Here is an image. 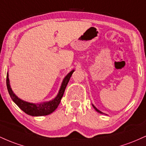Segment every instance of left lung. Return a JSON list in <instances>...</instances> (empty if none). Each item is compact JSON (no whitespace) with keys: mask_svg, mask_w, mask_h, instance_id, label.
<instances>
[{"mask_svg":"<svg viewBox=\"0 0 146 146\" xmlns=\"http://www.w3.org/2000/svg\"><path fill=\"white\" fill-rule=\"evenodd\" d=\"M92 105H93V108H95V110H96V111H97V112H98V113H101V114H104L103 113H102V112H101V111H100V110H99L98 109V108H96V107H95V106H94V105H93V104H92Z\"/></svg>","mask_w":146,"mask_h":146,"instance_id":"1","label":"left lung"}]
</instances>
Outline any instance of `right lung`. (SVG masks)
Listing matches in <instances>:
<instances>
[{"label":"right lung","mask_w":146,"mask_h":146,"mask_svg":"<svg viewBox=\"0 0 146 146\" xmlns=\"http://www.w3.org/2000/svg\"><path fill=\"white\" fill-rule=\"evenodd\" d=\"M74 72V70H72L64 78L62 83L61 87H60L59 93L57 96L51 101L43 102L40 104H33L29 103V102L23 101L18 98L16 95L14 94V92L11 90V86L9 84V75L8 73H7V87L8 92L11 97V100L16 103V104L21 109L24 111L25 113L27 115H31V116H44V115H49L53 113L55 110L58 108V105L60 103L61 99L62 98L64 93L65 88L67 86L68 81L71 78L72 74Z\"/></svg>","instance_id":"1"}]
</instances>
